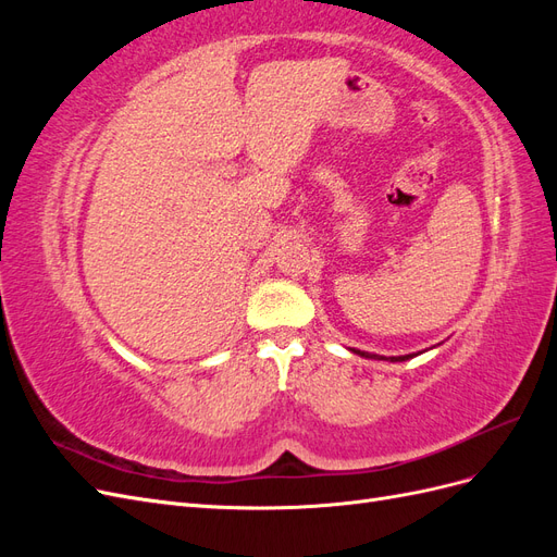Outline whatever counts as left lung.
Wrapping results in <instances>:
<instances>
[{
	"mask_svg": "<svg viewBox=\"0 0 557 557\" xmlns=\"http://www.w3.org/2000/svg\"><path fill=\"white\" fill-rule=\"evenodd\" d=\"M350 352H356V356L360 358H367V360H391V362H404V360H411L416 356H420V352H409V356H393V358H385V356H376V352H367V350H358V348H348Z\"/></svg>",
	"mask_w": 557,
	"mask_h": 557,
	"instance_id": "obj_1",
	"label": "left lung"
}]
</instances>
